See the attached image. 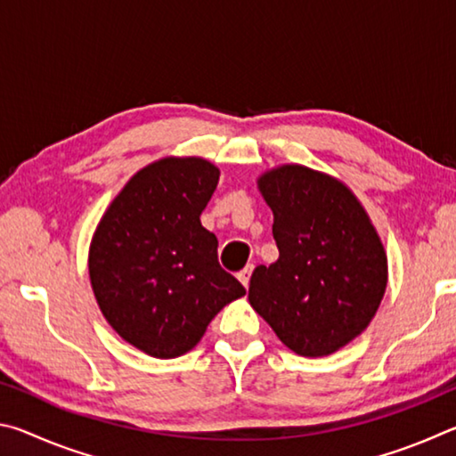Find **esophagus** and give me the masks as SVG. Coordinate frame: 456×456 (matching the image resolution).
<instances>
[{"label": "esophagus", "mask_w": 456, "mask_h": 456, "mask_svg": "<svg viewBox=\"0 0 456 456\" xmlns=\"http://www.w3.org/2000/svg\"><path fill=\"white\" fill-rule=\"evenodd\" d=\"M251 273H253V264L251 265H247V267H243L241 272L237 273V277H239V281H241L245 288L247 285H249V280H251Z\"/></svg>", "instance_id": "obj_1"}]
</instances>
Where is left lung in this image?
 <instances>
[{
  "instance_id": "obj_1",
  "label": "left lung",
  "mask_w": 456,
  "mask_h": 456,
  "mask_svg": "<svg viewBox=\"0 0 456 456\" xmlns=\"http://www.w3.org/2000/svg\"><path fill=\"white\" fill-rule=\"evenodd\" d=\"M280 259L257 265L249 304L299 356L344 348L378 312L388 264L370 217L344 183L302 165L259 176Z\"/></svg>"
}]
</instances>
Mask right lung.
<instances>
[{
    "instance_id": "obj_1",
    "label": "right lung",
    "mask_w": 456,
    "mask_h": 456,
    "mask_svg": "<svg viewBox=\"0 0 456 456\" xmlns=\"http://www.w3.org/2000/svg\"><path fill=\"white\" fill-rule=\"evenodd\" d=\"M219 168L199 157L144 167L108 207L90 243L88 272L106 322L134 348L176 358L245 288L219 265L200 213Z\"/></svg>"
}]
</instances>
